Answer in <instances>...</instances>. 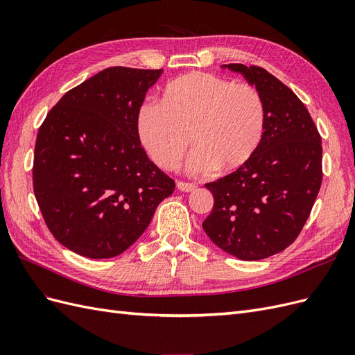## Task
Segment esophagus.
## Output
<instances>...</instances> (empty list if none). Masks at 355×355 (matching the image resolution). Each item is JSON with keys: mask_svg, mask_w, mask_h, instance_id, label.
Here are the masks:
<instances>
[{"mask_svg": "<svg viewBox=\"0 0 355 355\" xmlns=\"http://www.w3.org/2000/svg\"><path fill=\"white\" fill-rule=\"evenodd\" d=\"M176 187L182 192H192V191H196V188H197L194 184H187V182H178Z\"/></svg>", "mask_w": 355, "mask_h": 355, "instance_id": "1", "label": "esophagus"}]
</instances>
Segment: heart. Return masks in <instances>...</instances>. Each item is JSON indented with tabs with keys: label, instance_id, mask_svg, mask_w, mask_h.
Listing matches in <instances>:
<instances>
[{
	"label": "heart",
	"instance_id": "heart-1",
	"mask_svg": "<svg viewBox=\"0 0 355 355\" xmlns=\"http://www.w3.org/2000/svg\"><path fill=\"white\" fill-rule=\"evenodd\" d=\"M141 142L154 163L175 168L188 151L194 175L216 168L235 171L259 151L266 130L262 94L250 84L206 72H191L168 83L161 105H144L137 116Z\"/></svg>",
	"mask_w": 355,
	"mask_h": 355
}]
</instances>
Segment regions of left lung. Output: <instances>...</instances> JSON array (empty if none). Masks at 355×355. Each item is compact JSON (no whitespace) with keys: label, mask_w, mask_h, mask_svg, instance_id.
<instances>
[{"label":"left lung","mask_w":355,"mask_h":355,"mask_svg":"<svg viewBox=\"0 0 355 355\" xmlns=\"http://www.w3.org/2000/svg\"><path fill=\"white\" fill-rule=\"evenodd\" d=\"M262 94L266 130L259 151L244 167L206 184L213 210L202 230L220 250L259 261L292 244L321 187V137L305 105L259 67L230 63Z\"/></svg>","instance_id":"8db88e82"}]
</instances>
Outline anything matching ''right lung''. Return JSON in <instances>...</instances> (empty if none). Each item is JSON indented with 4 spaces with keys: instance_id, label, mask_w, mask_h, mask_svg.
Returning <instances> with one entry per match:
<instances>
[{
    "instance_id": "add662e5",
    "label": "right lung",
    "mask_w": 355,
    "mask_h": 355,
    "mask_svg": "<svg viewBox=\"0 0 355 355\" xmlns=\"http://www.w3.org/2000/svg\"><path fill=\"white\" fill-rule=\"evenodd\" d=\"M163 69L114 67L63 94L40 127L34 192L50 232L71 252L108 259L148 228L175 191L141 146L137 116Z\"/></svg>"
}]
</instances>
